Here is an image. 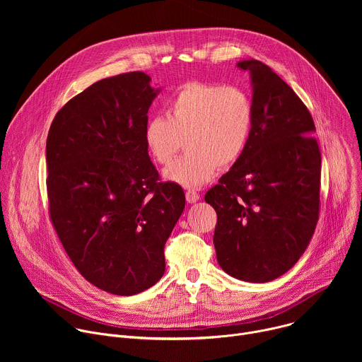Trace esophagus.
I'll list each match as a JSON object with an SVG mask.
<instances>
[{
	"label": "esophagus",
	"instance_id": "34e87169",
	"mask_svg": "<svg viewBox=\"0 0 362 362\" xmlns=\"http://www.w3.org/2000/svg\"><path fill=\"white\" fill-rule=\"evenodd\" d=\"M199 199H200V194H199L196 190H193V189L186 190V200H187L189 203H194V202H197Z\"/></svg>",
	"mask_w": 362,
	"mask_h": 362
}]
</instances>
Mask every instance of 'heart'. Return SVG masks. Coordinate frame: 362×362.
I'll list each match as a JSON object with an SVG mask.
<instances>
[{"mask_svg":"<svg viewBox=\"0 0 362 362\" xmlns=\"http://www.w3.org/2000/svg\"><path fill=\"white\" fill-rule=\"evenodd\" d=\"M253 126V105L238 86L189 81L168 101L165 116L144 126V144L151 159L168 165L186 143L187 151L163 172L183 187L211 182L219 168L235 165L243 154Z\"/></svg>","mask_w":362,"mask_h":362,"instance_id":"heart-1","label":"heart"}]
</instances>
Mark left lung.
Masks as SVG:
<instances>
[{
  "label": "left lung",
  "mask_w": 362,
  "mask_h": 362,
  "mask_svg": "<svg viewBox=\"0 0 362 362\" xmlns=\"http://www.w3.org/2000/svg\"><path fill=\"white\" fill-rule=\"evenodd\" d=\"M253 86V126L240 159L208 190L218 222L221 268L262 284L288 272L320 218L321 150L315 124L296 93L267 64L243 60Z\"/></svg>",
  "instance_id": "8db88e82"
}]
</instances>
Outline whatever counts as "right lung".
<instances>
[{
  "instance_id": "add662e5",
  "label": "right lung",
  "mask_w": 362,
  "mask_h": 362,
  "mask_svg": "<svg viewBox=\"0 0 362 362\" xmlns=\"http://www.w3.org/2000/svg\"><path fill=\"white\" fill-rule=\"evenodd\" d=\"M143 71L103 78L67 101L45 146L48 212L67 255L94 286L130 296L165 274V245L185 192L162 182L143 133L159 90Z\"/></svg>"
}]
</instances>
